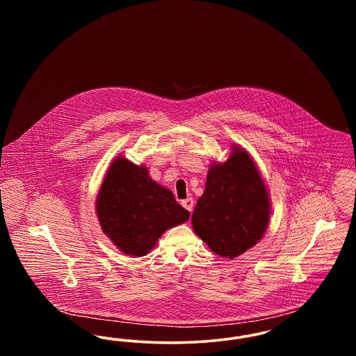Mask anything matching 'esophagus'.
I'll list each match as a JSON object with an SVG mask.
<instances>
[{"instance_id":"1","label":"esophagus","mask_w":356,"mask_h":356,"mask_svg":"<svg viewBox=\"0 0 356 356\" xmlns=\"http://www.w3.org/2000/svg\"><path fill=\"white\" fill-rule=\"evenodd\" d=\"M181 205H183L186 209H188L189 212H192V209H193V205H195V204H193V199H191V197H189V199L183 200V202H181Z\"/></svg>"}]
</instances>
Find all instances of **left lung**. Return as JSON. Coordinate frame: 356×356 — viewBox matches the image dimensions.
I'll use <instances>...</instances> for the list:
<instances>
[{
    "instance_id": "obj_1",
    "label": "left lung",
    "mask_w": 356,
    "mask_h": 356,
    "mask_svg": "<svg viewBox=\"0 0 356 356\" xmlns=\"http://www.w3.org/2000/svg\"><path fill=\"white\" fill-rule=\"evenodd\" d=\"M235 152L207 175L203 196L192 215L196 235L221 257L244 254L263 237L270 220V199L254 160Z\"/></svg>"
}]
</instances>
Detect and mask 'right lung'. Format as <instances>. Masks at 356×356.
Instances as JSON below:
<instances>
[{"label": "right lung", "mask_w": 356, "mask_h": 356, "mask_svg": "<svg viewBox=\"0 0 356 356\" xmlns=\"http://www.w3.org/2000/svg\"><path fill=\"white\" fill-rule=\"evenodd\" d=\"M96 204L104 234L131 256L148 254L168 228L189 219L170 189L124 157L109 167Z\"/></svg>", "instance_id": "1"}]
</instances>
